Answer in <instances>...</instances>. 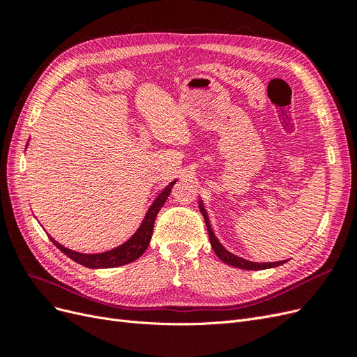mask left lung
<instances>
[{"label": "left lung", "mask_w": 357, "mask_h": 357, "mask_svg": "<svg viewBox=\"0 0 357 357\" xmlns=\"http://www.w3.org/2000/svg\"><path fill=\"white\" fill-rule=\"evenodd\" d=\"M199 208H201V213L204 215L205 219V225H207V231H208V236H210V243H211V247L214 253L218 255L220 257V261H223L225 264L228 265H232L235 268H241V269H248V271H259V269H266V268H274V266H278V265H283L286 261H280V262H266V264H257V262H250V261H245V259L243 257H238L235 256L232 253H229L226 248L222 247V244L219 243V240L215 238V235L213 234V229L210 226V222H208V218H207V213H205L202 204H199Z\"/></svg>", "instance_id": "obj_1"}]
</instances>
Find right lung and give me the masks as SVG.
Instances as JSON below:
<instances>
[{"instance_id": "right-lung-1", "label": "right lung", "mask_w": 357, "mask_h": 357, "mask_svg": "<svg viewBox=\"0 0 357 357\" xmlns=\"http://www.w3.org/2000/svg\"><path fill=\"white\" fill-rule=\"evenodd\" d=\"M176 181L169 183V185L164 189V192L155 199V202L152 204V207L149 208L146 218L143 220V223L139 225L138 231L129 238L126 243H123L122 245H119L110 252H104V253H98V255H84V253H77L68 250V248L62 247L59 243H56L53 238L52 243L55 244L62 253H66L70 259H73L74 262H77L83 266L88 268H114V266H122L126 264L134 262L135 259H138L142 256L146 248L149 247L150 238H152L153 234V225H155V219L159 213V210L164 207V204L167 201V198L169 197L171 189L174 186Z\"/></svg>"}]
</instances>
